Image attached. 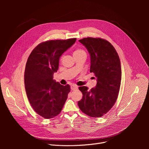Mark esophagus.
<instances>
[{
	"label": "esophagus",
	"mask_w": 149,
	"mask_h": 149,
	"mask_svg": "<svg viewBox=\"0 0 149 149\" xmlns=\"http://www.w3.org/2000/svg\"><path fill=\"white\" fill-rule=\"evenodd\" d=\"M71 89L72 90H76L78 89V86H76V85H72L71 87Z\"/></svg>",
	"instance_id": "esophagus-1"
}]
</instances>
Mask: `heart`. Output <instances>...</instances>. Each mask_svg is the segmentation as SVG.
<instances>
[{"label": "heart", "instance_id": "1", "mask_svg": "<svg viewBox=\"0 0 149 149\" xmlns=\"http://www.w3.org/2000/svg\"><path fill=\"white\" fill-rule=\"evenodd\" d=\"M86 54V52H85V51L81 49H75L74 52H73V55L74 56L75 55H80V54Z\"/></svg>", "mask_w": 149, "mask_h": 149}]
</instances>
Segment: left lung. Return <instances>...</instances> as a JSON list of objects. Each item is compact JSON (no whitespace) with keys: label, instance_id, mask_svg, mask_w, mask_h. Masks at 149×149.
Listing matches in <instances>:
<instances>
[{"label":"left lung","instance_id":"left-lung-1","mask_svg":"<svg viewBox=\"0 0 149 149\" xmlns=\"http://www.w3.org/2000/svg\"><path fill=\"white\" fill-rule=\"evenodd\" d=\"M79 42L90 55V72L97 78V85L90 90L86 86L79 87L83 96L78 105L88 116L100 117L109 112L117 99L121 80L120 58L114 47L105 39L89 37Z\"/></svg>","mask_w":149,"mask_h":149}]
</instances>
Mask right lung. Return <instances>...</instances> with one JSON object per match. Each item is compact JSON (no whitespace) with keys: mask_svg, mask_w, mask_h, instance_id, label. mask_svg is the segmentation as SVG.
<instances>
[{"mask_svg":"<svg viewBox=\"0 0 149 149\" xmlns=\"http://www.w3.org/2000/svg\"><path fill=\"white\" fill-rule=\"evenodd\" d=\"M76 38L42 42L32 51L25 67V87L35 111L47 119L61 111L70 91L69 85L62 86L54 78L62 54L70 48Z\"/></svg>","mask_w":149,"mask_h":149,"instance_id":"right-lung-1","label":"right lung"}]
</instances>
